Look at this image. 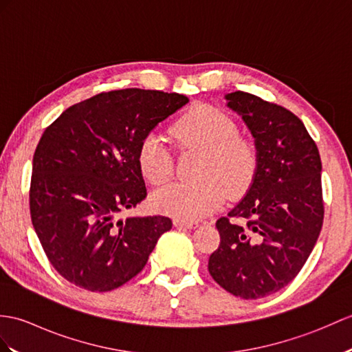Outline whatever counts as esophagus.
I'll list each match as a JSON object with an SVG mask.
<instances>
[{
  "label": "esophagus",
  "mask_w": 352,
  "mask_h": 352,
  "mask_svg": "<svg viewBox=\"0 0 352 352\" xmlns=\"http://www.w3.org/2000/svg\"><path fill=\"white\" fill-rule=\"evenodd\" d=\"M174 225L178 228H187V230H195V228L199 226V222H196V220H179L175 219L174 220Z\"/></svg>",
  "instance_id": "1"
}]
</instances>
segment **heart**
Masks as SVG:
<instances>
[{"label":"heart","instance_id":"1","mask_svg":"<svg viewBox=\"0 0 352 352\" xmlns=\"http://www.w3.org/2000/svg\"><path fill=\"white\" fill-rule=\"evenodd\" d=\"M179 148L199 150L196 175L189 183H173L153 195V206L162 213L195 220L213 213L226 198L248 190L258 169V148L253 139L236 132V122L213 106H195L170 129ZM138 165L146 182L159 186L174 173V159L166 139L159 133L144 138Z\"/></svg>","mask_w":352,"mask_h":352}]
</instances>
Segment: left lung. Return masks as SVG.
I'll use <instances>...</instances> for the list:
<instances>
[{"label": "left lung", "instance_id": "1", "mask_svg": "<svg viewBox=\"0 0 352 352\" xmlns=\"http://www.w3.org/2000/svg\"><path fill=\"white\" fill-rule=\"evenodd\" d=\"M225 99L255 138L258 169L246 196L216 222L220 244L208 272L235 297L256 300L287 287L315 248L324 220L322 165L291 111L244 91Z\"/></svg>", "mask_w": 352, "mask_h": 352}]
</instances>
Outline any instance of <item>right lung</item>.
Returning a JSON list of instances; mask_svg holds the SVG:
<instances>
[{
	"label": "right lung",
	"instance_id": "add662e5",
	"mask_svg": "<svg viewBox=\"0 0 352 352\" xmlns=\"http://www.w3.org/2000/svg\"><path fill=\"white\" fill-rule=\"evenodd\" d=\"M187 102L177 93L116 89L70 106L46 127L32 157L30 213L64 279L106 292L142 272L173 220L120 214L146 198L138 165L144 138Z\"/></svg>",
	"mask_w": 352,
	"mask_h": 352
}]
</instances>
